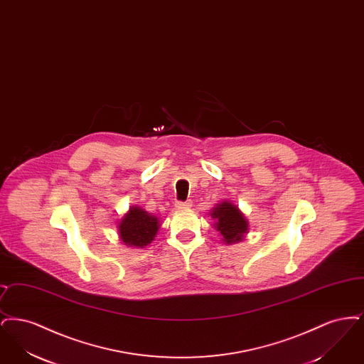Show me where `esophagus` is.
Wrapping results in <instances>:
<instances>
[{
	"instance_id": "1",
	"label": "esophagus",
	"mask_w": 364,
	"mask_h": 364,
	"mask_svg": "<svg viewBox=\"0 0 364 364\" xmlns=\"http://www.w3.org/2000/svg\"><path fill=\"white\" fill-rule=\"evenodd\" d=\"M191 206H192L191 200H187V202H177V203L174 205V208H177V210H187V208H190Z\"/></svg>"
}]
</instances>
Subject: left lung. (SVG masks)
<instances>
[{"mask_svg":"<svg viewBox=\"0 0 364 364\" xmlns=\"http://www.w3.org/2000/svg\"><path fill=\"white\" fill-rule=\"evenodd\" d=\"M214 220V229L221 235L225 244H237L245 239L248 233V220L244 217L242 210L230 200H223L208 213Z\"/></svg>","mask_w":364,"mask_h":364,"instance_id":"8db88e82","label":"left lung"}]
</instances>
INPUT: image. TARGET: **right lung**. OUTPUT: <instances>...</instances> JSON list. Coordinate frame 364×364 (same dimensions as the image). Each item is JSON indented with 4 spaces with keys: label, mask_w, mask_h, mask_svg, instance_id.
Here are the masks:
<instances>
[{
    "label": "right lung",
    "mask_w": 364,
    "mask_h": 364,
    "mask_svg": "<svg viewBox=\"0 0 364 364\" xmlns=\"http://www.w3.org/2000/svg\"><path fill=\"white\" fill-rule=\"evenodd\" d=\"M159 228V218L139 206H131L117 224L122 242L132 248H144L149 245L156 239Z\"/></svg>",
    "instance_id": "add662e5"
}]
</instances>
